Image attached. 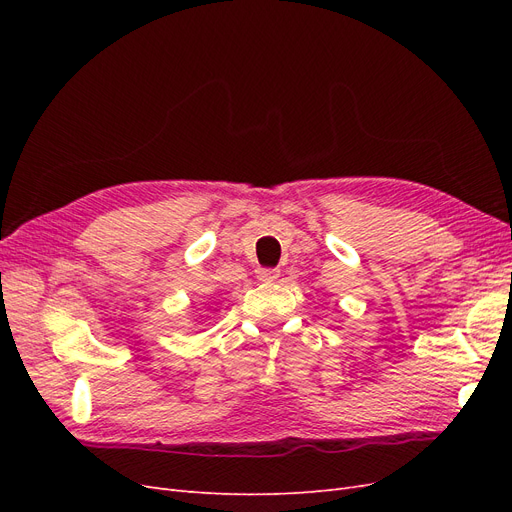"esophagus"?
<instances>
[{"mask_svg": "<svg viewBox=\"0 0 512 512\" xmlns=\"http://www.w3.org/2000/svg\"><path fill=\"white\" fill-rule=\"evenodd\" d=\"M256 275L260 282H275L280 277V269H258Z\"/></svg>", "mask_w": 512, "mask_h": 512, "instance_id": "esophagus-1", "label": "esophagus"}]
</instances>
